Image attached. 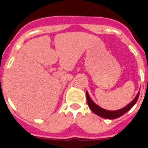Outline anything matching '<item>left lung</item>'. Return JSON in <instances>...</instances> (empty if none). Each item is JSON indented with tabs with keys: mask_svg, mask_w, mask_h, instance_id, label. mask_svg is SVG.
Here are the masks:
<instances>
[{
	"mask_svg": "<svg viewBox=\"0 0 148 148\" xmlns=\"http://www.w3.org/2000/svg\"><path fill=\"white\" fill-rule=\"evenodd\" d=\"M139 96H140V92H138L137 95L136 96V97L134 98L132 101H131L128 105L122 108V109H119V110H116V111H110V110H106V109H104L102 108H101L100 106H98L97 104L93 102L92 99L90 98L89 93L86 91V98H87V103H88V106L90 107V109L92 110L93 112H94L95 114L101 117L105 118V119H110V120H112V119H116V118L120 117L121 116H123L124 114H125L127 111H129L132 107H133L136 103L137 100L139 98Z\"/></svg>",
	"mask_w": 148,
	"mask_h": 148,
	"instance_id": "8db88e82",
	"label": "left lung"
}]
</instances>
